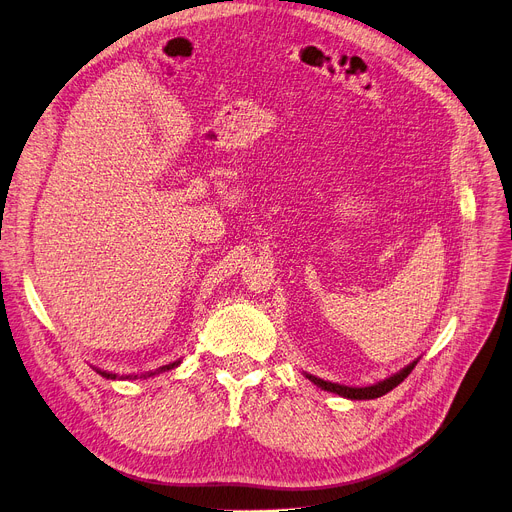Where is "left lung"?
<instances>
[{
  "label": "left lung",
  "instance_id": "left-lung-1",
  "mask_svg": "<svg viewBox=\"0 0 512 512\" xmlns=\"http://www.w3.org/2000/svg\"><path fill=\"white\" fill-rule=\"evenodd\" d=\"M418 361H412L410 365H405L403 370H399L397 374L388 376L376 384H370V386H344V384H336V382H327V380H321L317 376H311V374H304L306 378H309L313 384H317L321 391H330V393H336L340 397H346V399H376V397H382L386 395L388 391H393V388L397 384H401L407 376H410V372L414 370Z\"/></svg>",
  "mask_w": 512,
  "mask_h": 512
}]
</instances>
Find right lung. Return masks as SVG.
I'll use <instances>...</instances> for the list:
<instances>
[{
  "label": "right lung",
  "instance_id": "obj_1",
  "mask_svg": "<svg viewBox=\"0 0 512 512\" xmlns=\"http://www.w3.org/2000/svg\"><path fill=\"white\" fill-rule=\"evenodd\" d=\"M176 365H180V361H174V363H168V365H161V367H157L155 372H145V374H140V378H151V376H157V374H161V372H168V370H174ZM100 376H105L107 380H136L138 378V374H128V376H117V374H111V372H102V370H96Z\"/></svg>",
  "mask_w": 512,
  "mask_h": 512
}]
</instances>
